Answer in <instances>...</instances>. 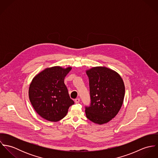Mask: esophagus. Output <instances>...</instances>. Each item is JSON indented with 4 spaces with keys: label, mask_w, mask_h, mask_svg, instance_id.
I'll use <instances>...</instances> for the list:
<instances>
[{
    "label": "esophagus",
    "mask_w": 158,
    "mask_h": 158,
    "mask_svg": "<svg viewBox=\"0 0 158 158\" xmlns=\"http://www.w3.org/2000/svg\"><path fill=\"white\" fill-rule=\"evenodd\" d=\"M80 99L79 98H76L75 100V103H78L79 102H80Z\"/></svg>",
    "instance_id": "34e87169"
}]
</instances>
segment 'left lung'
Instances as JSON below:
<instances>
[{
	"label": "left lung",
	"instance_id": "8db88e82",
	"mask_svg": "<svg viewBox=\"0 0 158 158\" xmlns=\"http://www.w3.org/2000/svg\"><path fill=\"white\" fill-rule=\"evenodd\" d=\"M89 81L90 105L85 107L86 117L102 125L110 121L118 113L125 96V85L116 72L105 67L86 70Z\"/></svg>",
	"mask_w": 158,
	"mask_h": 158
}]
</instances>
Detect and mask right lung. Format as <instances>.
<instances>
[{
  "label": "right lung",
  "mask_w": 158,
  "mask_h": 158,
  "mask_svg": "<svg viewBox=\"0 0 158 158\" xmlns=\"http://www.w3.org/2000/svg\"><path fill=\"white\" fill-rule=\"evenodd\" d=\"M71 69L60 66L47 68L33 78L30 85V101L36 112L47 120H60L74 104L64 80Z\"/></svg>",
  "instance_id": "right-lung-1"
}]
</instances>
